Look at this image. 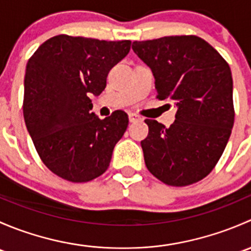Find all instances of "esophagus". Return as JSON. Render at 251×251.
Wrapping results in <instances>:
<instances>
[{
    "label": "esophagus",
    "instance_id": "esophagus-1",
    "mask_svg": "<svg viewBox=\"0 0 251 251\" xmlns=\"http://www.w3.org/2000/svg\"><path fill=\"white\" fill-rule=\"evenodd\" d=\"M128 120H130V123H138V121H142V119L137 114L128 113Z\"/></svg>",
    "mask_w": 251,
    "mask_h": 251
}]
</instances>
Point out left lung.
Returning <instances> with one entry per match:
<instances>
[{"instance_id":"left-lung-1","label":"left lung","mask_w":251,"mask_h":251,"mask_svg":"<svg viewBox=\"0 0 251 251\" xmlns=\"http://www.w3.org/2000/svg\"><path fill=\"white\" fill-rule=\"evenodd\" d=\"M132 50L151 68L156 98L176 103V120L165 127L146 119L141 142L146 166L169 186H188L211 173L234 124L233 80L229 65L194 35L135 41Z\"/></svg>"}]
</instances>
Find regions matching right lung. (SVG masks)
Segmentation results:
<instances>
[{
    "mask_svg": "<svg viewBox=\"0 0 251 251\" xmlns=\"http://www.w3.org/2000/svg\"><path fill=\"white\" fill-rule=\"evenodd\" d=\"M131 41L50 37L26 64L25 125L45 165L70 182H88L108 169L128 125L125 111L100 120L91 96H100L108 73L130 52Z\"/></svg>",
    "mask_w": 251,
    "mask_h": 251,
    "instance_id": "obj_1",
    "label": "right lung"
}]
</instances>
